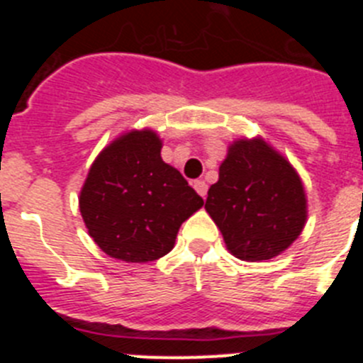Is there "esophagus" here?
Returning <instances> with one entry per match:
<instances>
[{
	"mask_svg": "<svg viewBox=\"0 0 363 363\" xmlns=\"http://www.w3.org/2000/svg\"><path fill=\"white\" fill-rule=\"evenodd\" d=\"M194 189H196V192L201 198L207 196V184H205L203 179H196V182H194Z\"/></svg>",
	"mask_w": 363,
	"mask_h": 363,
	"instance_id": "obj_1",
	"label": "esophagus"
}]
</instances>
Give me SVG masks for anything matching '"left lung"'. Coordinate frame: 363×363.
I'll return each instance as SVG.
<instances>
[{"label": "left lung", "mask_w": 363, "mask_h": 363, "mask_svg": "<svg viewBox=\"0 0 363 363\" xmlns=\"http://www.w3.org/2000/svg\"><path fill=\"white\" fill-rule=\"evenodd\" d=\"M205 209L236 258L258 262L285 251L306 223V192L291 163L262 140L230 145Z\"/></svg>", "instance_id": "obj_1"}]
</instances>
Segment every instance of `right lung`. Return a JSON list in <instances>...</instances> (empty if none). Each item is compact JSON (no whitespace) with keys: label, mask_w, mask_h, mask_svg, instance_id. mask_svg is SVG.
I'll return each mask as SVG.
<instances>
[{"label":"right lung","mask_w":363,"mask_h":363,"mask_svg":"<svg viewBox=\"0 0 363 363\" xmlns=\"http://www.w3.org/2000/svg\"><path fill=\"white\" fill-rule=\"evenodd\" d=\"M152 130L118 138L92 163L79 211L99 249L123 262H152L174 247L179 225L203 205L160 156Z\"/></svg>","instance_id":"1"}]
</instances>
